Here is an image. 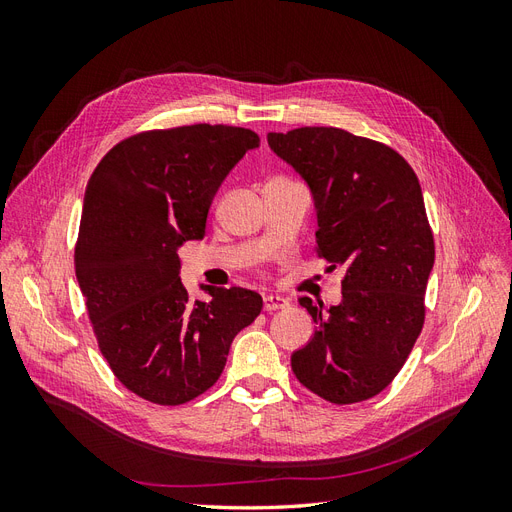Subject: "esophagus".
<instances>
[{"label":"esophagus","mask_w":512,"mask_h":512,"mask_svg":"<svg viewBox=\"0 0 512 512\" xmlns=\"http://www.w3.org/2000/svg\"><path fill=\"white\" fill-rule=\"evenodd\" d=\"M262 305H265V312H275V309L288 307V299L280 297V294H265V297H262Z\"/></svg>","instance_id":"esophagus-1"}]
</instances>
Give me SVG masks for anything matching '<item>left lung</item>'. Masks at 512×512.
Returning a JSON list of instances; mask_svg holds the SVG:
<instances>
[{
  "mask_svg": "<svg viewBox=\"0 0 512 512\" xmlns=\"http://www.w3.org/2000/svg\"><path fill=\"white\" fill-rule=\"evenodd\" d=\"M267 141L312 190L318 256L346 271L342 303L327 314L299 299L318 329L292 352V371L331 404L365 401L393 382L425 322L436 247L421 183L395 149L339 128Z\"/></svg>",
  "mask_w": 512,
  "mask_h": 512,
  "instance_id": "left-lung-1",
  "label": "left lung"
}]
</instances>
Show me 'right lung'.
Segmentation results:
<instances>
[{"mask_svg": "<svg viewBox=\"0 0 512 512\" xmlns=\"http://www.w3.org/2000/svg\"><path fill=\"white\" fill-rule=\"evenodd\" d=\"M260 145L235 126L149 130L117 143L91 175L74 269L100 352L117 380L151 404L179 406L218 382L232 339L262 297L203 286L190 301L179 280L183 241L203 239L215 192Z\"/></svg>", "mask_w": 512, "mask_h": 512, "instance_id": "obj_1", "label": "right lung"}]
</instances>
